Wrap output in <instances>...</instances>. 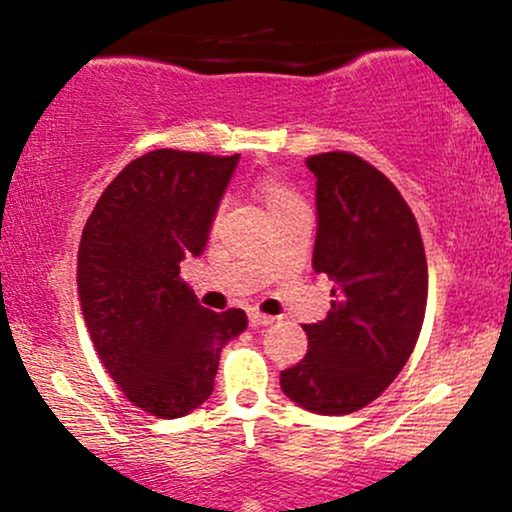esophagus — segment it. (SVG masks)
<instances>
[{"instance_id":"esophagus-1","label":"esophagus","mask_w":512,"mask_h":512,"mask_svg":"<svg viewBox=\"0 0 512 512\" xmlns=\"http://www.w3.org/2000/svg\"><path fill=\"white\" fill-rule=\"evenodd\" d=\"M248 320H250V327H267V325H272L274 317L264 315V313H260V310H250Z\"/></svg>"}]
</instances>
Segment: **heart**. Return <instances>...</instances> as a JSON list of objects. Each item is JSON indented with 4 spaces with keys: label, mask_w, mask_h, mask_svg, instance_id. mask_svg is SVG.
<instances>
[{
    "label": "heart",
    "mask_w": 512,
    "mask_h": 512,
    "mask_svg": "<svg viewBox=\"0 0 512 512\" xmlns=\"http://www.w3.org/2000/svg\"><path fill=\"white\" fill-rule=\"evenodd\" d=\"M255 195L264 204L267 214L272 216V221L276 216L286 214V211L305 207L303 199L298 197V192L291 190V187L279 178H262L255 185Z\"/></svg>",
    "instance_id": "b5f03b06"
}]
</instances>
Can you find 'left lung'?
I'll list each match as a JSON object with an SVG mask.
<instances>
[{"mask_svg":"<svg viewBox=\"0 0 512 512\" xmlns=\"http://www.w3.org/2000/svg\"><path fill=\"white\" fill-rule=\"evenodd\" d=\"M315 175V274L332 310L303 325L308 354L281 370L298 407L342 416L373 402L409 361L426 315L428 267L414 214L380 170L346 151L305 158Z\"/></svg>","mask_w":512,"mask_h":512,"instance_id":"left-lung-1","label":"left lung"}]
</instances>
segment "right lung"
Instances as JSON below:
<instances>
[{"instance_id": "right-lung-1", "label": "right lung", "mask_w": 512, "mask_h": 512, "mask_svg": "<svg viewBox=\"0 0 512 512\" xmlns=\"http://www.w3.org/2000/svg\"><path fill=\"white\" fill-rule=\"evenodd\" d=\"M238 161L149 151L105 187L81 233L86 330L129 402L158 419L207 402L221 349L248 327L243 310L214 313L180 281V262L207 248Z\"/></svg>"}]
</instances>
